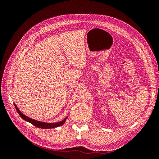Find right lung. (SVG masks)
<instances>
[{
    "label": "right lung",
    "instance_id": "add662e5",
    "mask_svg": "<svg viewBox=\"0 0 159 159\" xmlns=\"http://www.w3.org/2000/svg\"><path fill=\"white\" fill-rule=\"evenodd\" d=\"M14 106H15V108L17 111L18 113L20 115V117L22 118L25 121H28L31 124H32L33 125H34L38 128H41V129H53V128H55V127H60L62 125L64 124V123L66 122V119L68 118V116H67L65 119H64L62 121H60V122H57V123H45V122H42V121H36L35 119H32L30 117H28L27 116H26L25 115H24L23 113H22L20 112V111L18 109V107L16 106V105L15 103H14Z\"/></svg>",
    "mask_w": 159,
    "mask_h": 159
}]
</instances>
